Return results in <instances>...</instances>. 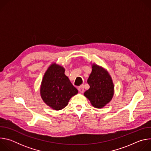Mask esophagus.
Masks as SVG:
<instances>
[{"mask_svg": "<svg viewBox=\"0 0 151 151\" xmlns=\"http://www.w3.org/2000/svg\"><path fill=\"white\" fill-rule=\"evenodd\" d=\"M78 91L80 92V93H82L83 92V91H84V89H83V85H81V86H79V87H78Z\"/></svg>", "mask_w": 151, "mask_h": 151, "instance_id": "obj_1", "label": "esophagus"}]
</instances>
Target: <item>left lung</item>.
I'll return each mask as SVG.
<instances>
[{"label":"left lung","mask_w":151,"mask_h":151,"mask_svg":"<svg viewBox=\"0 0 151 151\" xmlns=\"http://www.w3.org/2000/svg\"><path fill=\"white\" fill-rule=\"evenodd\" d=\"M92 71L87 80L90 88L83 95L90 101L91 105L101 109L112 99L114 95V85L111 76L106 69L91 64Z\"/></svg>","instance_id":"8db88e82"}]
</instances>
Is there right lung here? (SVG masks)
I'll use <instances>...</instances> for the list:
<instances>
[{"mask_svg":"<svg viewBox=\"0 0 151 151\" xmlns=\"http://www.w3.org/2000/svg\"><path fill=\"white\" fill-rule=\"evenodd\" d=\"M64 72L65 69L62 66L52 63L45 72L40 84L42 100L55 111L64 108L70 99L78 93Z\"/></svg>","mask_w":151,"mask_h":151,"instance_id":"right-lung-1","label":"right lung"}]
</instances>
